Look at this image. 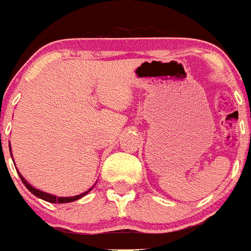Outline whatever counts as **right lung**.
Segmentation results:
<instances>
[{
    "mask_svg": "<svg viewBox=\"0 0 251 251\" xmlns=\"http://www.w3.org/2000/svg\"><path fill=\"white\" fill-rule=\"evenodd\" d=\"M9 151H11V146H9ZM17 173H18V175H19V177H20V179H22L23 183L25 184V187H26V188L29 189V191L31 192L32 194H34V196H36L37 198H40V199H44V201H48V203L63 204V203H70V201H77V199H80V198H82V197H85L86 194H87L90 191H92V188H93V187H91V188L88 189V191H86L85 193H81V194H78V196H74V197H55V196H53V194H50V193H46V192L39 191V189H37V188L32 187L31 184H30L29 182H27L26 179H25L24 177H23L22 175H20L19 171L17 170Z\"/></svg>",
    "mask_w": 251,
    "mask_h": 251,
    "instance_id": "1",
    "label": "right lung"
}]
</instances>
